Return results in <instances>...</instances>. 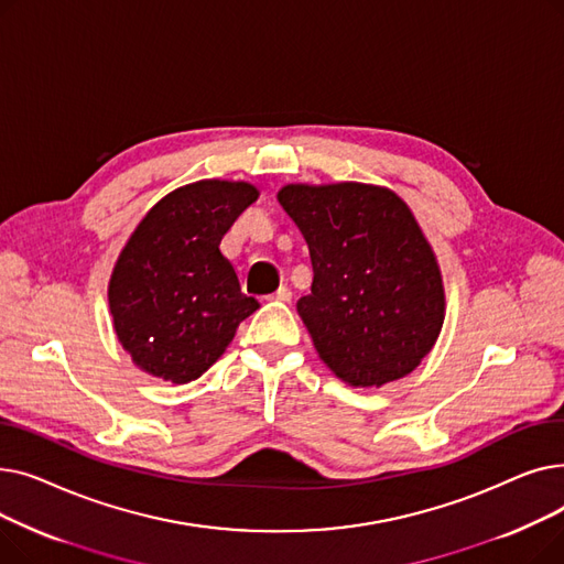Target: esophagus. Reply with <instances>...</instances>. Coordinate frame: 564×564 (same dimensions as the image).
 <instances>
[{
	"mask_svg": "<svg viewBox=\"0 0 564 564\" xmlns=\"http://www.w3.org/2000/svg\"><path fill=\"white\" fill-rule=\"evenodd\" d=\"M270 300H274V302H290L292 300V290L288 285H281L274 294H270Z\"/></svg>",
	"mask_w": 564,
	"mask_h": 564,
	"instance_id": "esophagus-1",
	"label": "esophagus"
}]
</instances>
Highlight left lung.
Masks as SVG:
<instances>
[{
  "mask_svg": "<svg viewBox=\"0 0 564 564\" xmlns=\"http://www.w3.org/2000/svg\"><path fill=\"white\" fill-rule=\"evenodd\" d=\"M279 203L308 245L297 302L319 359L349 387H383L434 347L446 317L436 256L406 203L364 183L285 185Z\"/></svg>",
  "mask_w": 564,
  "mask_h": 564,
  "instance_id": "obj_1",
  "label": "left lung"
}]
</instances>
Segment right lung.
<instances>
[{
    "label": "right lung",
    "instance_id": "add662e5",
    "mask_svg": "<svg viewBox=\"0 0 564 564\" xmlns=\"http://www.w3.org/2000/svg\"><path fill=\"white\" fill-rule=\"evenodd\" d=\"M256 198L249 183L198 181L158 200L130 235L107 294L113 332L143 372L198 379L260 306L219 251Z\"/></svg>",
    "mask_w": 564,
    "mask_h": 564
}]
</instances>
